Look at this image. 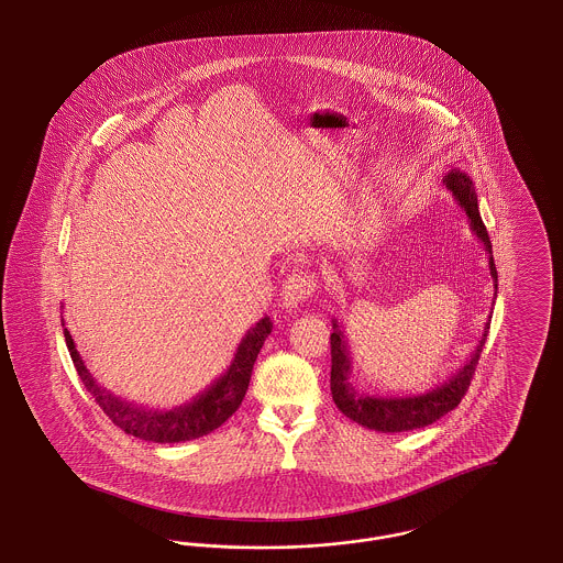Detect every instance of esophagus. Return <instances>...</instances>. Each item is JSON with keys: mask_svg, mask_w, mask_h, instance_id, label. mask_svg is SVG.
<instances>
[{"mask_svg": "<svg viewBox=\"0 0 563 563\" xmlns=\"http://www.w3.org/2000/svg\"><path fill=\"white\" fill-rule=\"evenodd\" d=\"M317 280L314 276L306 274V272H294L285 278L283 283V291H280V303L285 310L294 312L297 310L310 295L314 294Z\"/></svg>", "mask_w": 563, "mask_h": 563, "instance_id": "esophagus-1", "label": "esophagus"}]
</instances>
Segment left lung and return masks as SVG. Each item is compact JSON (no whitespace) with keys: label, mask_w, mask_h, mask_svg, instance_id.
<instances>
[{"label":"left lung","mask_w":563,"mask_h":563,"mask_svg":"<svg viewBox=\"0 0 563 563\" xmlns=\"http://www.w3.org/2000/svg\"><path fill=\"white\" fill-rule=\"evenodd\" d=\"M445 188L452 191L455 202L466 211L471 221V230L475 232L477 241L482 242L489 255V274L494 278V289L498 291V272L492 255V242L487 236V230L483 225L477 194L471 177L462 173L460 168H452L445 179ZM492 319V317H489ZM489 319L485 322L482 340L477 349L473 350L471 358L464 363L462 369H457L450 379L439 384L424 395H409V397H379V395H363L354 388L352 382V358H350V346L342 322L333 319V333H331V395L338 409L349 416L352 422L365 427V429L377 430V432H405V430L424 429L432 422H437L441 416L452 411L466 395L473 374L477 369L479 356H482L487 331H489Z\"/></svg>","instance_id":"obj_1"}]
</instances>
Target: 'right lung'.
Here are the masks:
<instances>
[{
    "label": "right lung",
    "instance_id": "obj_1",
    "mask_svg": "<svg viewBox=\"0 0 563 563\" xmlns=\"http://www.w3.org/2000/svg\"><path fill=\"white\" fill-rule=\"evenodd\" d=\"M269 331H272V321L268 317L255 322V327H251L244 333L228 372L217 377L213 384L205 393H200L196 399L184 402L179 407H173L168 411L147 409L143 405L124 401L111 395L106 388H101L92 374L86 369L80 352L76 350V344L71 340V333L63 329V335L86 390L92 395V399L118 429L152 443H179V441L198 439L213 432L241 407L249 388L253 365Z\"/></svg>",
    "mask_w": 563,
    "mask_h": 563
}]
</instances>
